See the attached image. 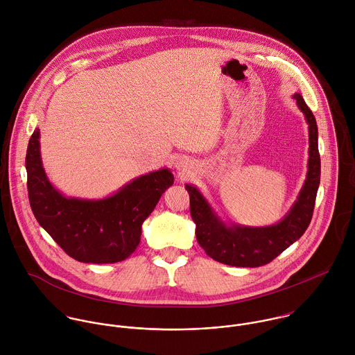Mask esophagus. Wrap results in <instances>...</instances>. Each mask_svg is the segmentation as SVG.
I'll return each mask as SVG.
<instances>
[{
	"instance_id": "obj_1",
	"label": "esophagus",
	"mask_w": 355,
	"mask_h": 355,
	"mask_svg": "<svg viewBox=\"0 0 355 355\" xmlns=\"http://www.w3.org/2000/svg\"><path fill=\"white\" fill-rule=\"evenodd\" d=\"M174 164H175V167H177L180 171H182V173H184V171H187V168H188V164H189V163H188V160H187V159H184V157H178V159L175 160V163H174Z\"/></svg>"
}]
</instances>
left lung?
<instances>
[{"instance_id":"obj_1","label":"left lung","mask_w":355,"mask_h":355,"mask_svg":"<svg viewBox=\"0 0 355 355\" xmlns=\"http://www.w3.org/2000/svg\"><path fill=\"white\" fill-rule=\"evenodd\" d=\"M293 98L309 124L307 177L297 200L279 223L267 227L227 224L195 185H185L189 193L191 217L196 224L198 243L209 257L218 263L250 268L266 266L300 239L311 223L321 180L318 127L303 96L295 94Z\"/></svg>"}]
</instances>
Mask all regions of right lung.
I'll return each mask as SVG.
<instances>
[{
	"label": "right lung",
	"mask_w": 355,
	"mask_h": 355,
	"mask_svg": "<svg viewBox=\"0 0 355 355\" xmlns=\"http://www.w3.org/2000/svg\"><path fill=\"white\" fill-rule=\"evenodd\" d=\"M27 191L38 224L80 263L109 264L130 257L139 245L142 223L173 185L168 168L141 175L103 199L67 198L48 180L35 128L26 153Z\"/></svg>",
	"instance_id": "1"
}]
</instances>
